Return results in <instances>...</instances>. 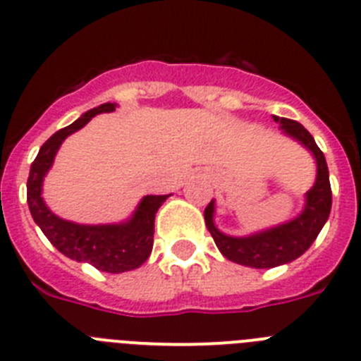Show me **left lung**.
I'll return each mask as SVG.
<instances>
[{
	"instance_id": "8db88e82",
	"label": "left lung",
	"mask_w": 361,
	"mask_h": 361,
	"mask_svg": "<svg viewBox=\"0 0 361 361\" xmlns=\"http://www.w3.org/2000/svg\"><path fill=\"white\" fill-rule=\"evenodd\" d=\"M276 123H280L285 136L296 140L305 147L316 159V181L305 194V207L296 218L289 219L281 225L265 228L249 236H228L221 233L214 224V200L205 209V225L211 236L214 238L216 247L227 259L245 267L271 269L290 263L300 258L312 241L318 238L325 221L331 214L332 192L329 181V169L324 152L316 145L311 133L298 121L272 116Z\"/></svg>"
}]
</instances>
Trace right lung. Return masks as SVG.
Instances as JSON below:
<instances>
[{"instance_id":"add662e5","label":"right lung","mask_w":361,"mask_h":361,"mask_svg":"<svg viewBox=\"0 0 361 361\" xmlns=\"http://www.w3.org/2000/svg\"><path fill=\"white\" fill-rule=\"evenodd\" d=\"M116 111V103L90 109L74 123L61 128L47 140L30 165L27 180V203L36 225L49 241L67 258L81 263H90L98 271L120 274L133 271L147 262L154 243V218L163 202L171 196H143L136 211L127 221L120 224L83 225L59 218L43 202V180L54 163L56 152L71 134L85 127L96 114Z\"/></svg>"}]
</instances>
